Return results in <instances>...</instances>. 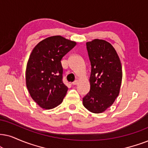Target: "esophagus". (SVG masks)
<instances>
[{
	"label": "esophagus",
	"mask_w": 148,
	"mask_h": 148,
	"mask_svg": "<svg viewBox=\"0 0 148 148\" xmlns=\"http://www.w3.org/2000/svg\"><path fill=\"white\" fill-rule=\"evenodd\" d=\"M78 83V81L77 80H75V81L73 82V83H72V85H77Z\"/></svg>",
	"instance_id": "obj_1"
}]
</instances>
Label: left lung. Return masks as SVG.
Listing matches in <instances>:
<instances>
[{"label":"left lung","mask_w":148,"mask_h":148,"mask_svg":"<svg viewBox=\"0 0 148 148\" xmlns=\"http://www.w3.org/2000/svg\"><path fill=\"white\" fill-rule=\"evenodd\" d=\"M91 72L90 91L83 99V106L93 113L110 107L119 96L122 80L120 59L113 46L103 40L86 43Z\"/></svg>","instance_id":"left-lung-1"}]
</instances>
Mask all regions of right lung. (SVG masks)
<instances>
[{"label":"right lung","mask_w":148,"mask_h":148,"mask_svg":"<svg viewBox=\"0 0 148 148\" xmlns=\"http://www.w3.org/2000/svg\"><path fill=\"white\" fill-rule=\"evenodd\" d=\"M76 44L55 35L41 41L31 52L26 69V85L41 108L52 109L63 102L68 88L63 83L61 61Z\"/></svg>","instance_id":"obj_1"}]
</instances>
